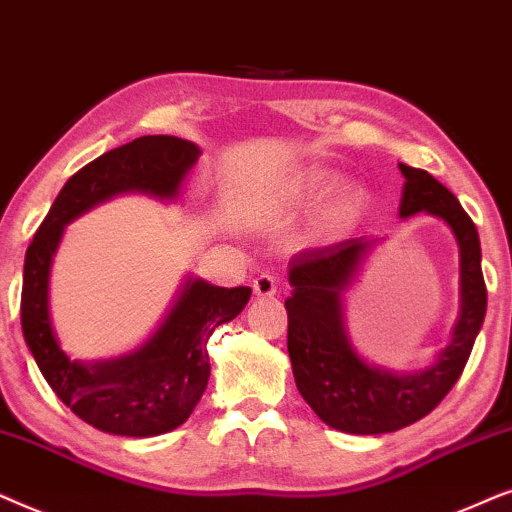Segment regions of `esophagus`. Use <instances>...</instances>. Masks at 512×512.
Instances as JSON below:
<instances>
[{
    "mask_svg": "<svg viewBox=\"0 0 512 512\" xmlns=\"http://www.w3.org/2000/svg\"><path fill=\"white\" fill-rule=\"evenodd\" d=\"M252 292H255V297H274L278 292L276 278L269 276V274L257 276L255 281H252Z\"/></svg>",
    "mask_w": 512,
    "mask_h": 512,
    "instance_id": "34e87169",
    "label": "esophagus"
}]
</instances>
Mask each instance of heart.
Here are the masks:
<instances>
[{
  "label": "heart",
  "mask_w": 512,
  "mask_h": 512,
  "mask_svg": "<svg viewBox=\"0 0 512 512\" xmlns=\"http://www.w3.org/2000/svg\"><path fill=\"white\" fill-rule=\"evenodd\" d=\"M330 182L332 177L327 175L325 170H304V173H299L295 180H290L288 185H285L283 203H288V206H304V203L318 201L320 196L327 192ZM353 201H356V194H353L351 187L339 189L332 213L335 215L346 213V210L353 206Z\"/></svg>",
  "instance_id": "1"
}]
</instances>
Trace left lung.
<instances>
[{
	"label": "left lung",
	"mask_w": 512,
	"mask_h": 512,
	"mask_svg": "<svg viewBox=\"0 0 512 512\" xmlns=\"http://www.w3.org/2000/svg\"><path fill=\"white\" fill-rule=\"evenodd\" d=\"M398 168L405 177L400 220L426 213L452 231L459 248V316L447 346L426 367L388 370L358 351L346 323V292L356 285L381 238H349L295 257L288 264L292 295L285 299L292 374L297 391L320 421L342 433H393L433 412L461 377L487 311L475 224L433 175L405 163Z\"/></svg>",
	"instance_id": "8db88e82"
}]
</instances>
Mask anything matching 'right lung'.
<instances>
[{
    "label": "right lung",
    "mask_w": 512,
    "mask_h": 512,
    "mask_svg": "<svg viewBox=\"0 0 512 512\" xmlns=\"http://www.w3.org/2000/svg\"><path fill=\"white\" fill-rule=\"evenodd\" d=\"M199 156L196 142L173 135H145L98 156L65 182L25 252L20 323L27 349L53 393L102 433L152 438L185 424L208 386V339L245 309L252 290L220 288L189 274L140 346L114 358L77 360L53 327V260L67 224L114 196L175 203Z\"/></svg>",
    "instance_id": "add662e5"
}]
</instances>
